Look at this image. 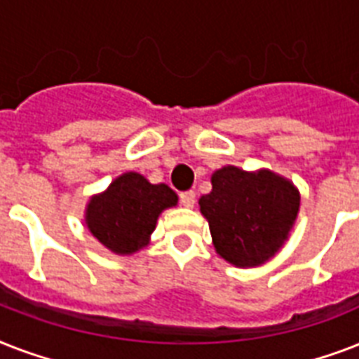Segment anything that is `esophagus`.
Wrapping results in <instances>:
<instances>
[{
	"instance_id": "obj_1",
	"label": "esophagus",
	"mask_w": 359,
	"mask_h": 359,
	"mask_svg": "<svg viewBox=\"0 0 359 359\" xmlns=\"http://www.w3.org/2000/svg\"><path fill=\"white\" fill-rule=\"evenodd\" d=\"M180 203H182V207L191 208L196 205V191H182L180 194Z\"/></svg>"
}]
</instances>
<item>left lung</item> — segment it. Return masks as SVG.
I'll return each instance as SVG.
<instances>
[{"mask_svg":"<svg viewBox=\"0 0 359 359\" xmlns=\"http://www.w3.org/2000/svg\"><path fill=\"white\" fill-rule=\"evenodd\" d=\"M212 191L199 199L214 250L238 268L261 266L289 240L300 210V191L270 169L224 165L210 177Z\"/></svg>","mask_w":359,"mask_h":359,"instance_id":"obj_1","label":"left lung"}]
</instances>
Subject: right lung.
I'll return each instance as SVG.
<instances>
[{
  "instance_id": "obj_1",
  "label": "right lung",
  "mask_w": 359,
  "mask_h": 359,
  "mask_svg": "<svg viewBox=\"0 0 359 359\" xmlns=\"http://www.w3.org/2000/svg\"><path fill=\"white\" fill-rule=\"evenodd\" d=\"M179 196L168 184H151L143 175L126 171L86 205L89 233L115 255H132L151 242L158 216L177 207Z\"/></svg>"
}]
</instances>
